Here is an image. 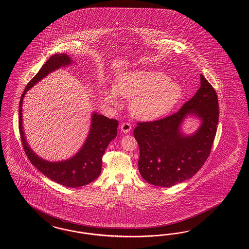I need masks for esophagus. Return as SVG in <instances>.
Returning a JSON list of instances; mask_svg holds the SVG:
<instances>
[{
	"instance_id": "esophagus-1",
	"label": "esophagus",
	"mask_w": 249,
	"mask_h": 249,
	"mask_svg": "<svg viewBox=\"0 0 249 249\" xmlns=\"http://www.w3.org/2000/svg\"><path fill=\"white\" fill-rule=\"evenodd\" d=\"M121 129L122 132L128 133V131L131 129V125L128 122H124L121 125Z\"/></svg>"
}]
</instances>
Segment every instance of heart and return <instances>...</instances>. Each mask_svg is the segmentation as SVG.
<instances>
[{
    "label": "heart",
    "mask_w": 249,
    "mask_h": 249,
    "mask_svg": "<svg viewBox=\"0 0 249 249\" xmlns=\"http://www.w3.org/2000/svg\"><path fill=\"white\" fill-rule=\"evenodd\" d=\"M181 87L168 75L155 70H134L117 77L113 88L103 96L111 105H119L118 96L129 99L128 109L139 120L153 121L169 113L179 102Z\"/></svg>",
    "instance_id": "1"
}]
</instances>
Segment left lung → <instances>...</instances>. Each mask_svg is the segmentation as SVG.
<instances>
[{
    "mask_svg": "<svg viewBox=\"0 0 249 249\" xmlns=\"http://www.w3.org/2000/svg\"><path fill=\"white\" fill-rule=\"evenodd\" d=\"M201 87L181 109L164 119L138 122L134 137L140 148L139 171L145 181L172 187L188 180L209 157L218 124V98L204 75ZM195 115L201 125L194 135L180 131L183 121Z\"/></svg>",
    "mask_w": 249,
    "mask_h": 249,
    "instance_id": "1",
    "label": "left lung"
}]
</instances>
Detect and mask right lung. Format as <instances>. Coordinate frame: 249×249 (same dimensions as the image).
Instances as JSON below:
<instances>
[{
	"label": "right lung",
	"instance_id": "1",
	"mask_svg": "<svg viewBox=\"0 0 249 249\" xmlns=\"http://www.w3.org/2000/svg\"><path fill=\"white\" fill-rule=\"evenodd\" d=\"M67 53H56L45 62L36 75H35L22 94L19 103V130L25 151L32 164L52 181L61 185L75 188L87 185L99 176L102 166V157L109 142L117 136L119 121L108 119L103 115L94 112L91 117L89 133L82 148L72 158L61 161H47L40 158L25 140L23 129L22 106L26 92L36 84L54 70L72 64Z\"/></svg>",
	"mask_w": 249,
	"mask_h": 249
}]
</instances>
